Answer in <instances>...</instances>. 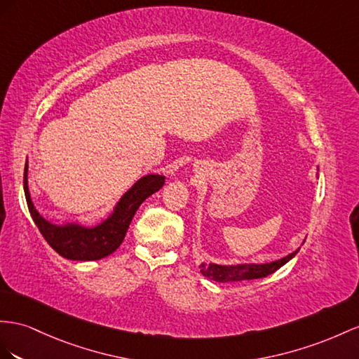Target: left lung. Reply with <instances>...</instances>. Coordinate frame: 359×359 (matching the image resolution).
<instances>
[{
  "label": "left lung",
  "mask_w": 359,
  "mask_h": 359,
  "mask_svg": "<svg viewBox=\"0 0 359 359\" xmlns=\"http://www.w3.org/2000/svg\"><path fill=\"white\" fill-rule=\"evenodd\" d=\"M305 243V241H303ZM299 249L294 250L292 253L283 256L280 259H276L271 262H264V264H231V265H224V264H201L200 265V273L206 276V278L212 279L215 282H240V280H252V279H259L265 278L276 270H279L283 267L285 264L291 261L294 256L297 255Z\"/></svg>",
  "instance_id": "8db88e82"
}]
</instances>
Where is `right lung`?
<instances>
[{
    "label": "right lung",
    "mask_w": 359,
    "mask_h": 359,
    "mask_svg": "<svg viewBox=\"0 0 359 359\" xmlns=\"http://www.w3.org/2000/svg\"><path fill=\"white\" fill-rule=\"evenodd\" d=\"M163 183L162 174H145L124 192L112 212L101 222L92 226L74 222L59 224L42 217L33 203L29 189V159L24 170V192L34 224L53 249L69 261H98L112 255L124 241L137 208L145 198L158 192Z\"/></svg>",
    "instance_id": "obj_1"
}]
</instances>
